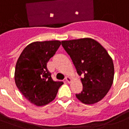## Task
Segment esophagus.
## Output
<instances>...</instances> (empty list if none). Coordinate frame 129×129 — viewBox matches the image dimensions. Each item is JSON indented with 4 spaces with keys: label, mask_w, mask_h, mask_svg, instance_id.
Wrapping results in <instances>:
<instances>
[{
    "label": "esophagus",
    "mask_w": 129,
    "mask_h": 129,
    "mask_svg": "<svg viewBox=\"0 0 129 129\" xmlns=\"http://www.w3.org/2000/svg\"><path fill=\"white\" fill-rule=\"evenodd\" d=\"M65 80H66V81L68 83H70L71 82H72V79L70 78L69 76H66V78H65Z\"/></svg>",
    "instance_id": "34e87169"
}]
</instances>
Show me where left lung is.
Here are the masks:
<instances>
[{
  "label": "left lung",
  "mask_w": 129,
  "mask_h": 129,
  "mask_svg": "<svg viewBox=\"0 0 129 129\" xmlns=\"http://www.w3.org/2000/svg\"><path fill=\"white\" fill-rule=\"evenodd\" d=\"M64 48L76 68L83 90L76 94L86 104L99 102L106 96L114 80L113 61L107 51L91 38L62 41Z\"/></svg>",
  "instance_id": "1"
}]
</instances>
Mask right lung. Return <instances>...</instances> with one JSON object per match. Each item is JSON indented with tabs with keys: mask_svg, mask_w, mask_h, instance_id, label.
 I'll return each mask as SVG.
<instances>
[{
	"mask_svg": "<svg viewBox=\"0 0 129 129\" xmlns=\"http://www.w3.org/2000/svg\"><path fill=\"white\" fill-rule=\"evenodd\" d=\"M59 41H36L30 43L20 55L16 63V86L29 102L37 106L54 100L62 82H55L47 63L55 55Z\"/></svg>",
	"mask_w": 129,
	"mask_h": 129,
	"instance_id": "right-lung-1",
	"label": "right lung"
}]
</instances>
